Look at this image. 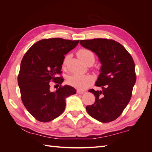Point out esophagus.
<instances>
[{
	"mask_svg": "<svg viewBox=\"0 0 152 152\" xmlns=\"http://www.w3.org/2000/svg\"><path fill=\"white\" fill-rule=\"evenodd\" d=\"M77 92L78 94H84L86 93V91H80V90H77Z\"/></svg>",
	"mask_w": 152,
	"mask_h": 152,
	"instance_id": "34e87169",
	"label": "esophagus"
}]
</instances>
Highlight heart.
I'll use <instances>...</instances> for the list:
<instances>
[{
	"label": "heart",
	"mask_w": 152,
	"mask_h": 152,
	"mask_svg": "<svg viewBox=\"0 0 152 152\" xmlns=\"http://www.w3.org/2000/svg\"><path fill=\"white\" fill-rule=\"evenodd\" d=\"M79 58L84 63L87 64L88 62H92L93 64L95 58L93 53L90 50L82 49L77 53ZM68 56H66L63 61V66L64 67L67 63ZM68 84L75 88L84 90L90 86L94 81V78L90 75H73L68 78Z\"/></svg>",
	"instance_id": "heart-1"
}]
</instances>
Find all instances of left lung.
<instances>
[{
    "instance_id": "8db88e82",
    "label": "left lung",
    "mask_w": 152,
    "mask_h": 152,
    "mask_svg": "<svg viewBox=\"0 0 152 152\" xmlns=\"http://www.w3.org/2000/svg\"><path fill=\"white\" fill-rule=\"evenodd\" d=\"M82 46L97 55L102 64L96 86L102 91H89L95 102L86 107L90 116L101 122L117 119L129 102L136 77L134 60L122 45L112 39L81 40Z\"/></svg>"
}]
</instances>
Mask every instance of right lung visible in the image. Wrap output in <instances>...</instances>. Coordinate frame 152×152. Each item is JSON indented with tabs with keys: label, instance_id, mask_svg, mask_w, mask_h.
Instances as JSON below:
<instances>
[{
	"label": "right lung",
	"instance_id": "add662e5",
	"mask_svg": "<svg viewBox=\"0 0 152 152\" xmlns=\"http://www.w3.org/2000/svg\"><path fill=\"white\" fill-rule=\"evenodd\" d=\"M78 40L61 38L42 39L27 50L23 58L18 77L22 102L36 120L47 122L54 120L65 109V99L76 93L68 85L50 90L51 82L61 84L63 61L74 49Z\"/></svg>",
	"mask_w": 152,
	"mask_h": 152
}]
</instances>
